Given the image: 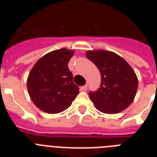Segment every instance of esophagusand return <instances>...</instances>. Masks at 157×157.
Instances as JSON below:
<instances>
[{
	"label": "esophagus",
	"mask_w": 157,
	"mask_h": 157,
	"mask_svg": "<svg viewBox=\"0 0 157 157\" xmlns=\"http://www.w3.org/2000/svg\"><path fill=\"white\" fill-rule=\"evenodd\" d=\"M80 90L82 91H86L87 90V85H85V86H82L81 88H80Z\"/></svg>",
	"instance_id": "1"
}]
</instances>
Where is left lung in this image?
I'll list each match as a JSON object with an SVG mask.
<instances>
[{
    "label": "left lung",
    "mask_w": 157,
    "mask_h": 157,
    "mask_svg": "<svg viewBox=\"0 0 157 157\" xmlns=\"http://www.w3.org/2000/svg\"><path fill=\"white\" fill-rule=\"evenodd\" d=\"M86 57L97 66L101 76L100 88L89 93L96 109L107 114L127 109L138 90V78L131 67L121 56L109 51H88Z\"/></svg>",
    "instance_id": "left-lung-1"
}]
</instances>
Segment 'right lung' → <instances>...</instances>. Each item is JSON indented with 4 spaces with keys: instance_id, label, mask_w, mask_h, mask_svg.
<instances>
[{
    "instance_id": "1",
    "label": "right lung",
    "mask_w": 157,
    "mask_h": 157,
    "mask_svg": "<svg viewBox=\"0 0 157 157\" xmlns=\"http://www.w3.org/2000/svg\"><path fill=\"white\" fill-rule=\"evenodd\" d=\"M73 50L60 48L43 56L33 67L27 78L28 93L43 112L56 114L71 105L79 93L68 69Z\"/></svg>"
}]
</instances>
